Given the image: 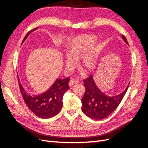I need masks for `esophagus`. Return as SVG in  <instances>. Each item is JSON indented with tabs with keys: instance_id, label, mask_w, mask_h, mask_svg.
I'll list each match as a JSON object with an SVG mask.
<instances>
[{
	"instance_id": "esophagus-1",
	"label": "esophagus",
	"mask_w": 148,
	"mask_h": 148,
	"mask_svg": "<svg viewBox=\"0 0 148 148\" xmlns=\"http://www.w3.org/2000/svg\"><path fill=\"white\" fill-rule=\"evenodd\" d=\"M78 83V81L77 79H71L69 81V86H72L73 85H74L75 84H76Z\"/></svg>"
}]
</instances>
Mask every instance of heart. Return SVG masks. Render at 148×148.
Segmentation results:
<instances>
[{"label": "heart", "mask_w": 148, "mask_h": 148, "mask_svg": "<svg viewBox=\"0 0 148 148\" xmlns=\"http://www.w3.org/2000/svg\"><path fill=\"white\" fill-rule=\"evenodd\" d=\"M97 40V37L92 34L81 35L71 40L65 49L67 56L65 60V68L71 70L74 67V61L78 59L77 65L81 71H93L102 50V45Z\"/></svg>", "instance_id": "obj_1"}]
</instances>
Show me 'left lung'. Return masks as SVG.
<instances>
[{
    "label": "left lung",
    "mask_w": 148,
    "mask_h": 148,
    "mask_svg": "<svg viewBox=\"0 0 148 148\" xmlns=\"http://www.w3.org/2000/svg\"><path fill=\"white\" fill-rule=\"evenodd\" d=\"M122 39L128 45L126 37L123 35L122 36ZM83 82L85 92L81 99V109L84 114L93 119H103L114 112L121 102L130 84L129 83L121 93L109 96L106 95L99 88L92 75L84 79Z\"/></svg>",
    "instance_id": "obj_1"
}]
</instances>
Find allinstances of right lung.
Listing matches in <instances>:
<instances>
[{"label":"right lung","mask_w":148,"mask_h":148,"mask_svg":"<svg viewBox=\"0 0 148 148\" xmlns=\"http://www.w3.org/2000/svg\"><path fill=\"white\" fill-rule=\"evenodd\" d=\"M36 29L37 28L29 31L24 37L22 43L25 40L31 32ZM18 79L24 101L34 114L40 118L48 119L53 117L60 112L63 105V96L69 89L68 84L69 77L64 79H56L48 90L36 95H30L27 93L20 83L18 76Z\"/></svg>","instance_id":"right-lung-1"}]
</instances>
